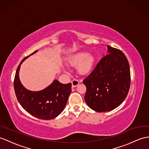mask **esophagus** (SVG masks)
Returning a JSON list of instances; mask_svg holds the SVG:
<instances>
[{
  "mask_svg": "<svg viewBox=\"0 0 149 149\" xmlns=\"http://www.w3.org/2000/svg\"><path fill=\"white\" fill-rule=\"evenodd\" d=\"M71 83H72V87H76L79 84V81L78 80V79H73V80L71 81Z\"/></svg>",
  "mask_w": 149,
  "mask_h": 149,
  "instance_id": "esophagus-1",
  "label": "esophagus"
}]
</instances>
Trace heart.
Masks as SVG:
<instances>
[{"mask_svg": "<svg viewBox=\"0 0 149 149\" xmlns=\"http://www.w3.org/2000/svg\"><path fill=\"white\" fill-rule=\"evenodd\" d=\"M95 61V57L92 54L81 51L69 58L68 63L72 66H77V70L79 74L86 75L92 71Z\"/></svg>", "mask_w": 149, "mask_h": 149, "instance_id": "b5f03b06", "label": "heart"}]
</instances>
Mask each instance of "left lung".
Here are the masks:
<instances>
[{"mask_svg": "<svg viewBox=\"0 0 149 149\" xmlns=\"http://www.w3.org/2000/svg\"><path fill=\"white\" fill-rule=\"evenodd\" d=\"M107 47V54L83 81L86 87L85 100L96 112L111 111L125 100L129 92L130 65L121 50Z\"/></svg>", "mask_w": 149, "mask_h": 149, "instance_id": "obj_1", "label": "left lung"}]
</instances>
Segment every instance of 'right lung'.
Masks as SVG:
<instances>
[{"label":"right lung","instance_id":"right-lung-1","mask_svg":"<svg viewBox=\"0 0 149 149\" xmlns=\"http://www.w3.org/2000/svg\"><path fill=\"white\" fill-rule=\"evenodd\" d=\"M37 51L35 50L30 56ZM29 56L21 61L14 77V88L17 99L24 109L34 117L45 120L55 118L66 106L71 92V83L63 84L55 79L49 86L40 91L26 89L20 81L19 72L21 64Z\"/></svg>","mask_w":149,"mask_h":149}]
</instances>
